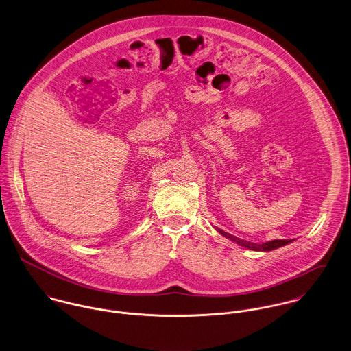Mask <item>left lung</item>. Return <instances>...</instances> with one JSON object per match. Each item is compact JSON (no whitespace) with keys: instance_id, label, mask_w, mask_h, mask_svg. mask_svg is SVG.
<instances>
[{"instance_id":"8db88e82","label":"left lung","mask_w":351,"mask_h":351,"mask_svg":"<svg viewBox=\"0 0 351 351\" xmlns=\"http://www.w3.org/2000/svg\"><path fill=\"white\" fill-rule=\"evenodd\" d=\"M217 230H218L222 236H225L226 239H229V240H232V241L240 244L241 247H245V248L254 250V251H271V250L280 248V247H283V245H286V244H289V243L293 241V240H280V239H277V240H271V241H267V243H263V244H256V243L247 241V240L239 239V237H236V236H232V234L223 232L222 229H218V228H217Z\"/></svg>"}]
</instances>
